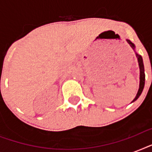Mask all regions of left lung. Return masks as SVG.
<instances>
[{
    "label": "left lung",
    "mask_w": 152,
    "mask_h": 152,
    "mask_svg": "<svg viewBox=\"0 0 152 152\" xmlns=\"http://www.w3.org/2000/svg\"><path fill=\"white\" fill-rule=\"evenodd\" d=\"M126 42H127L129 45L131 46V48L134 50L135 53H136V56L137 57V61H138V64H139V68H140V85H139V89H138V91L137 93V95L136 97L134 98V99L132 100V102H135L136 100H137V99L140 96L142 91L144 90V83H145V73H144V63H143V58L140 54H138L137 52H136V46L132 42L129 40V39H126Z\"/></svg>",
    "instance_id": "1"
}]
</instances>
